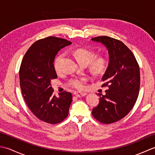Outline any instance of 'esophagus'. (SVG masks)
I'll list each match as a JSON object with an SVG mask.
<instances>
[{"label":"esophagus","instance_id":"34e87169","mask_svg":"<svg viewBox=\"0 0 155 155\" xmlns=\"http://www.w3.org/2000/svg\"><path fill=\"white\" fill-rule=\"evenodd\" d=\"M74 95H75V96L77 97H81L86 96L87 93H81V92H74Z\"/></svg>","mask_w":155,"mask_h":155}]
</instances>
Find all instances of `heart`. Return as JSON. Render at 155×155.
I'll use <instances>...</instances> for the list:
<instances>
[{"instance_id": "1", "label": "heart", "mask_w": 155, "mask_h": 155, "mask_svg": "<svg viewBox=\"0 0 155 155\" xmlns=\"http://www.w3.org/2000/svg\"><path fill=\"white\" fill-rule=\"evenodd\" d=\"M75 58L81 65H87L89 63L91 71L94 74L103 73L107 68V61L103 57L94 58V54L86 49H77L73 53ZM63 54H60L56 58L54 62V68L56 71H61V63ZM87 81L86 78H73L68 82V85L72 88L78 90H83L84 87V83Z\"/></svg>"}]
</instances>
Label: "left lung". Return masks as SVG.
Returning a JSON list of instances; mask_svg holds the SVG:
<instances>
[{
	"label": "left lung",
	"mask_w": 155,
	"mask_h": 155,
	"mask_svg": "<svg viewBox=\"0 0 155 155\" xmlns=\"http://www.w3.org/2000/svg\"><path fill=\"white\" fill-rule=\"evenodd\" d=\"M92 41L106 47L108 64L102 80L108 86L104 95L99 94L98 106L93 116L101 123L110 124L124 118L135 104L140 88V69L135 57L123 42L103 36Z\"/></svg>",
	"instance_id": "8db88e82"
}]
</instances>
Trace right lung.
<instances>
[{"label": "right lung", "instance_id": "right-lung-1", "mask_svg": "<svg viewBox=\"0 0 155 155\" xmlns=\"http://www.w3.org/2000/svg\"><path fill=\"white\" fill-rule=\"evenodd\" d=\"M71 45L65 39L49 37L37 41L23 58L19 71L20 85L26 103L38 119L50 124L68 116L72 103L68 92L54 96L51 81L57 78L54 61L61 48Z\"/></svg>", "mask_w": 155, "mask_h": 155}]
</instances>
